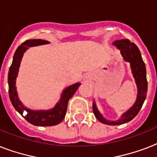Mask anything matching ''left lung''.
<instances>
[{
  "label": "left lung",
  "mask_w": 157,
  "mask_h": 157,
  "mask_svg": "<svg viewBox=\"0 0 157 157\" xmlns=\"http://www.w3.org/2000/svg\"><path fill=\"white\" fill-rule=\"evenodd\" d=\"M113 44L117 47L118 49L120 50L121 55L123 56V59L131 63L132 72L134 78H135V81H136V85H137L138 94H137V98H136V102L132 105V107L130 108L126 113H124L121 116L119 119L116 121H109L105 119L97 108L95 101L93 102V110H94V115L98 118V120L104 124L110 125V126L123 124V123L132 120L138 114L139 111L140 110L143 104L146 99L147 91L146 67H145V63L141 56L140 52L137 48V46L128 39L116 40L113 43Z\"/></svg>",
  "instance_id": "obj_1"
}]
</instances>
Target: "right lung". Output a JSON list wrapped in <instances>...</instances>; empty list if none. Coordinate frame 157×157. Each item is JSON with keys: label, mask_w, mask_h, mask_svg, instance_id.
<instances>
[{"label": "right lung", "mask_w": 157, "mask_h": 157, "mask_svg": "<svg viewBox=\"0 0 157 157\" xmlns=\"http://www.w3.org/2000/svg\"><path fill=\"white\" fill-rule=\"evenodd\" d=\"M47 43H49V42L42 39H30L21 43L15 52L13 58L12 64L10 66L8 74L9 95L13 107L22 116L24 112H27V114L23 117L28 123H31L34 126H41V127L55 126L63 121L67 111L68 101L73 96V94L76 93L79 86L81 85V83H76L74 85H70L69 87L66 88L61 94L60 100L59 101V102H57L53 109L48 110H33L24 106L21 101L19 100L16 89V78L18 73L21 59L23 56L24 52L29 48L34 46L43 45Z\"/></svg>", "instance_id": "right-lung-1"}]
</instances>
